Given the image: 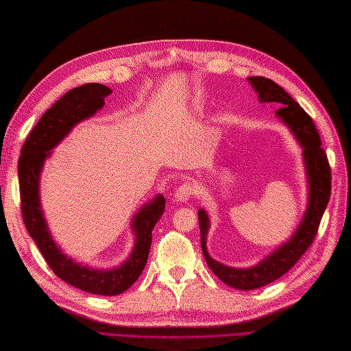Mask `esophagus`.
<instances>
[{"label": "esophagus", "instance_id": "obj_1", "mask_svg": "<svg viewBox=\"0 0 351 351\" xmlns=\"http://www.w3.org/2000/svg\"><path fill=\"white\" fill-rule=\"evenodd\" d=\"M196 190L197 189L193 183H183L176 192L174 199H176V202H180V204H186L190 197L196 195Z\"/></svg>", "mask_w": 351, "mask_h": 351}]
</instances>
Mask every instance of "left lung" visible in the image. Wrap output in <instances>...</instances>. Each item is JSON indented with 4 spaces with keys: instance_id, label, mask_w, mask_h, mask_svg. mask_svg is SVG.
<instances>
[{
    "instance_id": "1",
    "label": "left lung",
    "mask_w": 351,
    "mask_h": 351,
    "mask_svg": "<svg viewBox=\"0 0 351 351\" xmlns=\"http://www.w3.org/2000/svg\"><path fill=\"white\" fill-rule=\"evenodd\" d=\"M249 83L258 93V99L262 104L277 102L280 110L275 117L289 127L295 141L303 149V161L307 176V190L309 200L302 222L293 232L289 241L282 243L280 247L269 253L267 258L250 268H232L212 259L206 249V237L209 231V217L205 209H199L200 244L208 267L217 277L227 285L237 290H254L278 280L285 272H289L294 263L312 244L321 218L326 209L329 195H331V168L328 158L321 146V137L316 127L306 111L297 104L280 84L262 76L247 77Z\"/></svg>"
}]
</instances>
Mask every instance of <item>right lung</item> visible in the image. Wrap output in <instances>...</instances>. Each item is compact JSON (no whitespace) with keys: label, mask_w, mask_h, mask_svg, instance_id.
<instances>
[{"label":"right lung","mask_w":351,"mask_h":351,"mask_svg":"<svg viewBox=\"0 0 351 351\" xmlns=\"http://www.w3.org/2000/svg\"><path fill=\"white\" fill-rule=\"evenodd\" d=\"M111 92L105 84L86 83L62 95L32 129L19 159L22 215L30 237L58 278L82 291L101 295L121 294L141 277L151 249L152 230L164 214L165 197L156 195L133 217L132 230L136 240L129 258L120 267L98 269L74 262L61 252L51 237L40 205L39 178L51 151L73 130L74 125L97 114Z\"/></svg>","instance_id":"1"}]
</instances>
